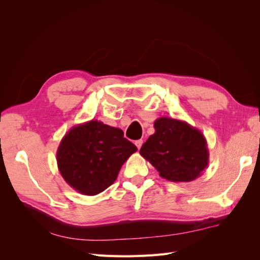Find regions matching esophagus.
<instances>
[{"label":"esophagus","instance_id":"obj_1","mask_svg":"<svg viewBox=\"0 0 260 260\" xmlns=\"http://www.w3.org/2000/svg\"><path fill=\"white\" fill-rule=\"evenodd\" d=\"M142 144H143V140H138V141H136V145H137V147L140 149L141 148V146H142Z\"/></svg>","mask_w":260,"mask_h":260}]
</instances>
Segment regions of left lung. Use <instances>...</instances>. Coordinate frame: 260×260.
<instances>
[{
	"mask_svg": "<svg viewBox=\"0 0 260 260\" xmlns=\"http://www.w3.org/2000/svg\"><path fill=\"white\" fill-rule=\"evenodd\" d=\"M155 133L140 154L152 164L159 176L172 182H190L199 178L209 161L207 141L186 121L160 117L154 122Z\"/></svg>",
	"mask_w": 260,
	"mask_h": 260,
	"instance_id": "obj_1",
	"label": "left lung"
}]
</instances>
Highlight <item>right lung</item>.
I'll return each instance as SVG.
<instances>
[{"instance_id":"add662e5","label":"right lung","mask_w":260,"mask_h":260,"mask_svg":"<svg viewBox=\"0 0 260 260\" xmlns=\"http://www.w3.org/2000/svg\"><path fill=\"white\" fill-rule=\"evenodd\" d=\"M137 151L121 129L93 119L74 125L61 139L57 167L74 190L93 196L115 182L124 161Z\"/></svg>"}]
</instances>
